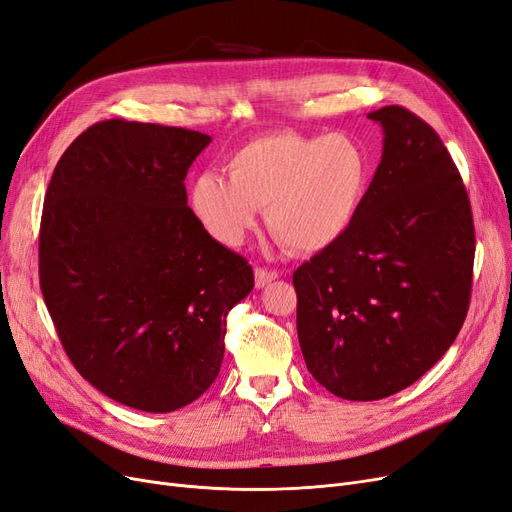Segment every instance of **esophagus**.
Here are the masks:
<instances>
[{
	"instance_id": "obj_1",
	"label": "esophagus",
	"mask_w": 512,
	"mask_h": 512,
	"mask_svg": "<svg viewBox=\"0 0 512 512\" xmlns=\"http://www.w3.org/2000/svg\"><path fill=\"white\" fill-rule=\"evenodd\" d=\"M278 278V272H274V270H266V268H257L255 270V285H257V289H263L266 285H270L272 280H276Z\"/></svg>"
}]
</instances>
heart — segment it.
<instances>
[{
    "instance_id": "1",
    "label": "heart",
    "mask_w": 512,
    "mask_h": 512,
    "mask_svg": "<svg viewBox=\"0 0 512 512\" xmlns=\"http://www.w3.org/2000/svg\"><path fill=\"white\" fill-rule=\"evenodd\" d=\"M227 176L206 170L189 187L192 213L217 242L240 246L266 208L268 227L287 249L320 253L352 225L371 181V158L346 132L285 130L238 147Z\"/></svg>"
}]
</instances>
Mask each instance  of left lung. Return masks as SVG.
Returning a JSON list of instances; mask_svg holds the SVG:
<instances>
[{"instance_id": "left-lung-1", "label": "left lung", "mask_w": 512, "mask_h": 512, "mask_svg": "<svg viewBox=\"0 0 512 512\" xmlns=\"http://www.w3.org/2000/svg\"><path fill=\"white\" fill-rule=\"evenodd\" d=\"M348 232L293 274L297 337L314 380L346 401L418 382L458 337L470 304L475 227L447 147L399 105Z\"/></svg>"}]
</instances>
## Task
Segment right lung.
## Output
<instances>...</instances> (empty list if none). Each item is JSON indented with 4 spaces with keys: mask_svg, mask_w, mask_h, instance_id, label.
Instances as JSON below:
<instances>
[{
    "mask_svg": "<svg viewBox=\"0 0 512 512\" xmlns=\"http://www.w3.org/2000/svg\"><path fill=\"white\" fill-rule=\"evenodd\" d=\"M213 139L107 120L56 164L42 213L40 285L73 367L109 399L168 413L223 361L225 316L253 291L249 261L208 234L185 177Z\"/></svg>",
    "mask_w": 512,
    "mask_h": 512,
    "instance_id": "obj_1",
    "label": "right lung"
}]
</instances>
